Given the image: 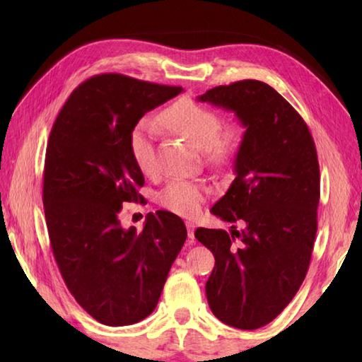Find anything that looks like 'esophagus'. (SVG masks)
<instances>
[{"mask_svg": "<svg viewBox=\"0 0 362 362\" xmlns=\"http://www.w3.org/2000/svg\"><path fill=\"white\" fill-rule=\"evenodd\" d=\"M187 228H188V240H189V243H193L194 241V223L187 222Z\"/></svg>", "mask_w": 362, "mask_h": 362, "instance_id": "esophagus-1", "label": "esophagus"}]
</instances>
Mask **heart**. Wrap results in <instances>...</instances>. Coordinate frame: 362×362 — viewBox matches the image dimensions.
<instances>
[{"label": "heart", "mask_w": 362, "mask_h": 362, "mask_svg": "<svg viewBox=\"0 0 362 362\" xmlns=\"http://www.w3.org/2000/svg\"><path fill=\"white\" fill-rule=\"evenodd\" d=\"M158 122L204 150L212 161H225L240 150L243 127L238 122L222 124L218 113L192 99H180L158 116ZM156 136L153 121L144 119L131 134V153L140 173H156ZM206 189L201 183L185 179H170L156 194V203L180 216H196L204 203Z\"/></svg>", "instance_id": "obj_1"}]
</instances>
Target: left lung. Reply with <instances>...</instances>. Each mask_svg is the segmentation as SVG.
I'll use <instances>...</instances> for the list:
<instances>
[{
  "mask_svg": "<svg viewBox=\"0 0 362 362\" xmlns=\"http://www.w3.org/2000/svg\"><path fill=\"white\" fill-rule=\"evenodd\" d=\"M198 100L235 112L246 127L235 180L211 209L231 230L198 228L194 236L216 257L206 283L212 313L254 330L289 305L308 272L320 204L316 146L302 116L267 83L217 86Z\"/></svg>",
  "mask_w": 362,
  "mask_h": 362,
  "instance_id": "obj_1",
  "label": "left lung"
}]
</instances>
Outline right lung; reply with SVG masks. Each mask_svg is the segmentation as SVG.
I'll list each match as a JSON object with an SVG mask.
<instances>
[{"label":"right lung","mask_w":362,"mask_h":362,"mask_svg":"<svg viewBox=\"0 0 362 362\" xmlns=\"http://www.w3.org/2000/svg\"><path fill=\"white\" fill-rule=\"evenodd\" d=\"M182 90L119 73L93 76L70 94L49 136L42 204L54 259L76 302L107 326L156 308L187 240L183 220L168 211L150 212L142 231L119 222L145 183L131 153L134 127Z\"/></svg>","instance_id":"add662e5"}]
</instances>
